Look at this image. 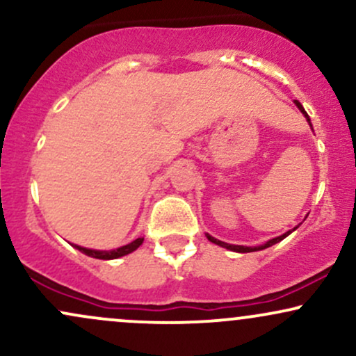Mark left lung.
<instances>
[{
	"label": "left lung",
	"instance_id": "1",
	"mask_svg": "<svg viewBox=\"0 0 356 356\" xmlns=\"http://www.w3.org/2000/svg\"><path fill=\"white\" fill-rule=\"evenodd\" d=\"M295 104H296V107L301 110V112H303V115L306 117V120L309 122V117H308V113L305 112V108H303V105L300 104V102L298 100H295ZM309 125H312V122H309ZM296 229V227H295ZM293 229V231H295ZM291 234V231H288V232H284L283 236H277V238H275V239H269L266 244H261V246H254V248H248V246H236V244H227V243H222V241H219V239H216V238H212V236H209V234H206L207 236V239L211 241V243H214V244H218V246H220V248H226V249H231V251H236V252H252V251H261V249H266V248H269V246H273V244H276V243H280V241H283L286 236H289Z\"/></svg>",
	"mask_w": 356,
	"mask_h": 356
}]
</instances>
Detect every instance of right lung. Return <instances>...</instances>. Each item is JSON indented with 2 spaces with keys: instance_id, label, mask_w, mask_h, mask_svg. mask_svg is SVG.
I'll list each match as a JSON object with an SVG mask.
<instances>
[{
  "instance_id": "obj_1",
  "label": "right lung",
  "mask_w": 356,
  "mask_h": 356,
  "mask_svg": "<svg viewBox=\"0 0 356 356\" xmlns=\"http://www.w3.org/2000/svg\"><path fill=\"white\" fill-rule=\"evenodd\" d=\"M142 243H144V238H137L136 241H132V243L127 244V246L113 249V251H97V249H87V248L76 246V244H73V246L90 257H97V259H117V257H122L125 254H130L132 251H136V249L140 246Z\"/></svg>"
}]
</instances>
